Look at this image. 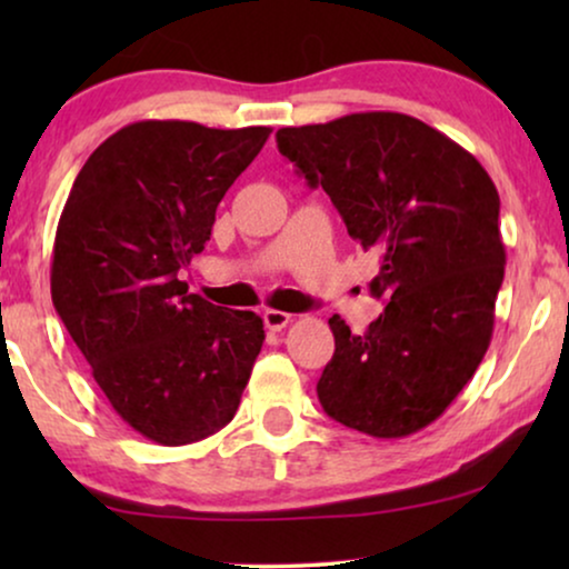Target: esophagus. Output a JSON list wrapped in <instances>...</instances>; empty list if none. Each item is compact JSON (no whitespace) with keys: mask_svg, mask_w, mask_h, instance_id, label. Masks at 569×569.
Wrapping results in <instances>:
<instances>
[{"mask_svg":"<svg viewBox=\"0 0 569 569\" xmlns=\"http://www.w3.org/2000/svg\"><path fill=\"white\" fill-rule=\"evenodd\" d=\"M290 321L292 316L284 313V310H263V323H267V329L271 331H282Z\"/></svg>","mask_w":569,"mask_h":569,"instance_id":"esophagus-1","label":"esophagus"}]
</instances>
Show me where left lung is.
I'll list each match as a JSON object with an SVG mask.
<instances>
[{
  "label": "left lung",
  "mask_w": 569,
  "mask_h": 569,
  "mask_svg": "<svg viewBox=\"0 0 569 569\" xmlns=\"http://www.w3.org/2000/svg\"><path fill=\"white\" fill-rule=\"evenodd\" d=\"M277 147L329 193L347 232L380 253L365 333L329 318L333 357L316 391L326 415L372 438H407L477 372L505 277L500 197L453 139L407 113H349L277 131Z\"/></svg>",
  "instance_id": "obj_1"
}]
</instances>
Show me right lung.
Returning a JSON list of instances; mask_svg holds the SVG:
<instances>
[{
    "label": "right lung",
    "mask_w": 569,
    "mask_h": 569,
    "mask_svg": "<svg viewBox=\"0 0 569 569\" xmlns=\"http://www.w3.org/2000/svg\"><path fill=\"white\" fill-rule=\"evenodd\" d=\"M269 134L129 123L90 154L59 217L53 308L116 415L160 446L222 430L261 352V318L189 295L181 269Z\"/></svg>",
    "instance_id": "obj_1"
}]
</instances>
